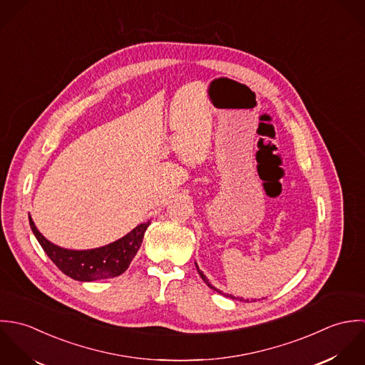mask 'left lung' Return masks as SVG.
<instances>
[{"label":"left lung","mask_w":365,"mask_h":365,"mask_svg":"<svg viewBox=\"0 0 365 365\" xmlns=\"http://www.w3.org/2000/svg\"><path fill=\"white\" fill-rule=\"evenodd\" d=\"M195 264H196V262H195ZM196 268H197V272H199V275H200V277H202V279H203V281L207 284V287H209V288H212L213 291L219 292L220 294H224V296H227V297H231V299H234V300H242V297H235V296H232V294H228V293L225 294V293H222V292L219 291L217 288H215V287H213V285L209 282V279L206 278V275H205V274H203V272L199 269L197 264H196ZM245 302H247V300H245Z\"/></svg>","instance_id":"1"}]
</instances>
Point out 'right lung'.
<instances>
[{"mask_svg": "<svg viewBox=\"0 0 365 365\" xmlns=\"http://www.w3.org/2000/svg\"><path fill=\"white\" fill-rule=\"evenodd\" d=\"M34 235L52 262L68 277L80 282L115 278L127 271L137 255L150 221L141 222L123 238L93 250H68L46 240L29 216Z\"/></svg>", "mask_w": 365, "mask_h": 365, "instance_id": "add662e5", "label": "right lung"}]
</instances>
